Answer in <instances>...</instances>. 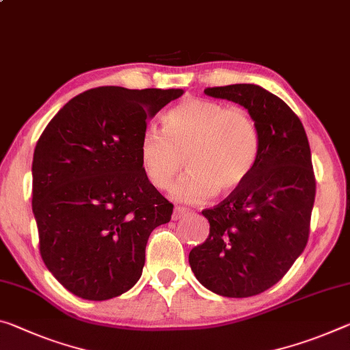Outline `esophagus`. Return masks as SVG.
Here are the masks:
<instances>
[{
    "label": "esophagus",
    "instance_id": "obj_1",
    "mask_svg": "<svg viewBox=\"0 0 350 350\" xmlns=\"http://www.w3.org/2000/svg\"><path fill=\"white\" fill-rule=\"evenodd\" d=\"M188 212H190V210H187V208H184V207H176L174 212H173V219H174V221H176V219H180L182 216L188 215Z\"/></svg>",
    "mask_w": 350,
    "mask_h": 350
}]
</instances>
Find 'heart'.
Listing matches in <instances>:
<instances>
[{
    "instance_id": "b5f03b06",
    "label": "heart",
    "mask_w": 350,
    "mask_h": 350,
    "mask_svg": "<svg viewBox=\"0 0 350 350\" xmlns=\"http://www.w3.org/2000/svg\"><path fill=\"white\" fill-rule=\"evenodd\" d=\"M138 154L146 179L159 190L173 184L185 159L190 173L173 187L171 196L201 204L245 184L257 163L260 132L246 109L188 98L166 112L163 132L155 127L143 132Z\"/></svg>"
}]
</instances>
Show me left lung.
Returning <instances> with one entry per match:
<instances>
[{"label":"left lung","mask_w":350,"mask_h":350,"mask_svg":"<svg viewBox=\"0 0 350 350\" xmlns=\"http://www.w3.org/2000/svg\"><path fill=\"white\" fill-rule=\"evenodd\" d=\"M204 93L252 115L260 154L245 184L202 210L210 234L191 249L188 262L216 295L255 296L275 285L307 246L316 195L308 138L297 115L260 85L212 87Z\"/></svg>","instance_id":"obj_1"}]
</instances>
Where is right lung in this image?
Listing matches in <instances>:
<instances>
[{
    "mask_svg": "<svg viewBox=\"0 0 350 350\" xmlns=\"http://www.w3.org/2000/svg\"><path fill=\"white\" fill-rule=\"evenodd\" d=\"M180 88L98 87L49 121L32 160V212L40 255L77 297L107 301L140 279L148 238L173 204L146 179L140 140L148 120Z\"/></svg>",
    "mask_w": 350,
    "mask_h": 350,
    "instance_id": "add662e5",
    "label": "right lung"
}]
</instances>
